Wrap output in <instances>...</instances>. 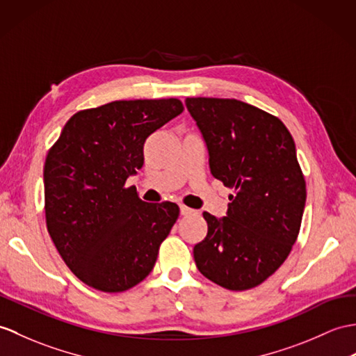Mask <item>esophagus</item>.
Masks as SVG:
<instances>
[{"instance_id": "esophagus-1", "label": "esophagus", "mask_w": 356, "mask_h": 356, "mask_svg": "<svg viewBox=\"0 0 356 356\" xmlns=\"http://www.w3.org/2000/svg\"><path fill=\"white\" fill-rule=\"evenodd\" d=\"M194 212L195 211L191 209V208H188V206H184V204L180 206V213H181V216H191V213H194Z\"/></svg>"}]
</instances>
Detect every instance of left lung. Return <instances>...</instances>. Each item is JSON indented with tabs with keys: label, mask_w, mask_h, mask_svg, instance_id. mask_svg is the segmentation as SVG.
<instances>
[{
	"label": "left lung",
	"mask_w": 356,
	"mask_h": 356,
	"mask_svg": "<svg viewBox=\"0 0 356 356\" xmlns=\"http://www.w3.org/2000/svg\"><path fill=\"white\" fill-rule=\"evenodd\" d=\"M209 152L212 176L234 188L227 216L208 212L194 247L204 277L232 291L261 285L290 254L300 230L307 184L294 139L275 115L235 98H186Z\"/></svg>",
	"instance_id": "obj_1"
}]
</instances>
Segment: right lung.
Returning <instances> with one entry per match:
<instances>
[{
  "instance_id": "obj_1",
  "label": "right lung",
  "mask_w": 356,
  "mask_h": 356,
  "mask_svg": "<svg viewBox=\"0 0 356 356\" xmlns=\"http://www.w3.org/2000/svg\"><path fill=\"white\" fill-rule=\"evenodd\" d=\"M181 112L177 98L112 102L74 113L49 148L48 234L74 275L98 291L144 280L175 226L176 203H145L124 185L143 168L145 139Z\"/></svg>"
}]
</instances>
